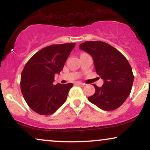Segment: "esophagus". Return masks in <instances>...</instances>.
Listing matches in <instances>:
<instances>
[{
    "label": "esophagus",
    "instance_id": "34e87169",
    "mask_svg": "<svg viewBox=\"0 0 150 150\" xmlns=\"http://www.w3.org/2000/svg\"><path fill=\"white\" fill-rule=\"evenodd\" d=\"M75 84H76V85H80V86H84V85H85V84H84V83H82V82H75Z\"/></svg>",
    "mask_w": 150,
    "mask_h": 150
}]
</instances>
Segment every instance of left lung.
I'll return each instance as SVG.
<instances>
[{
    "label": "left lung",
    "mask_w": 150,
    "mask_h": 150,
    "mask_svg": "<svg viewBox=\"0 0 150 150\" xmlns=\"http://www.w3.org/2000/svg\"><path fill=\"white\" fill-rule=\"evenodd\" d=\"M80 49L94 60L96 72L104 84H94L95 93L89 101L104 111H112L121 106L130 94L134 76L130 63L120 51L103 42H85Z\"/></svg>",
    "instance_id": "left-lung-1"
}]
</instances>
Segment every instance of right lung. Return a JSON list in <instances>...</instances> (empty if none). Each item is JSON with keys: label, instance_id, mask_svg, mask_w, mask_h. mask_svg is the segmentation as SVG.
<instances>
[{"label": "right lung", "instance_id": "1", "mask_svg": "<svg viewBox=\"0 0 150 150\" xmlns=\"http://www.w3.org/2000/svg\"><path fill=\"white\" fill-rule=\"evenodd\" d=\"M75 43L54 44L41 49L26 63L20 88L28 106L41 115L52 114L65 103L73 83L54 85L55 74L63 70Z\"/></svg>", "mask_w": 150, "mask_h": 150}]
</instances>
